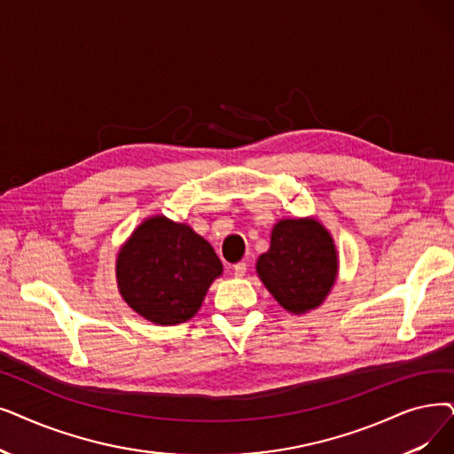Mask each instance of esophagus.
<instances>
[{
    "instance_id": "1",
    "label": "esophagus",
    "mask_w": 454,
    "mask_h": 454,
    "mask_svg": "<svg viewBox=\"0 0 454 454\" xmlns=\"http://www.w3.org/2000/svg\"><path fill=\"white\" fill-rule=\"evenodd\" d=\"M247 274V263L245 262H239L233 265V276L235 278H243V276Z\"/></svg>"
}]
</instances>
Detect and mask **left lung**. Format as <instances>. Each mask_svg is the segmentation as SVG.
I'll return each instance as SVG.
<instances>
[{
	"label": "left lung",
	"mask_w": 454,
	"mask_h": 454,
	"mask_svg": "<svg viewBox=\"0 0 454 454\" xmlns=\"http://www.w3.org/2000/svg\"><path fill=\"white\" fill-rule=\"evenodd\" d=\"M258 274L282 308L306 313L317 308L336 282L338 254L330 233L313 219H286L274 226Z\"/></svg>",
	"instance_id": "1"
}]
</instances>
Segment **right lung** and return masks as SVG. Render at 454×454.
<instances>
[{
    "label": "right lung",
    "mask_w": 454,
    "mask_h": 454,
    "mask_svg": "<svg viewBox=\"0 0 454 454\" xmlns=\"http://www.w3.org/2000/svg\"><path fill=\"white\" fill-rule=\"evenodd\" d=\"M223 263L189 226L152 216L133 231L116 260L124 301L155 325H178L199 311Z\"/></svg>",
    "instance_id": "1"
}]
</instances>
